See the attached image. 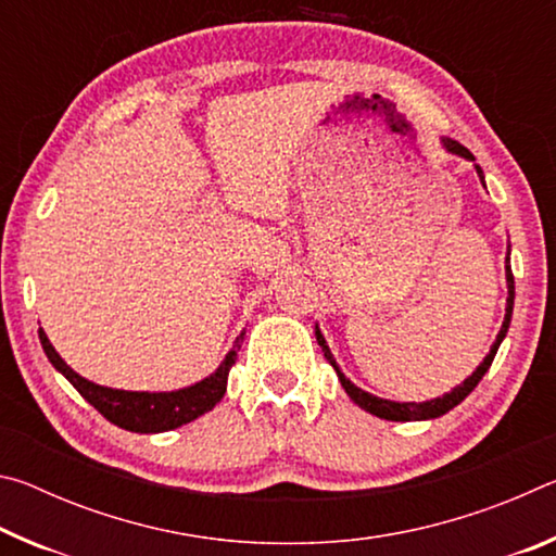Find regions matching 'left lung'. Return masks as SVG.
I'll return each instance as SVG.
<instances>
[{"instance_id": "left-lung-1", "label": "left lung", "mask_w": 556, "mask_h": 556, "mask_svg": "<svg viewBox=\"0 0 556 556\" xmlns=\"http://www.w3.org/2000/svg\"><path fill=\"white\" fill-rule=\"evenodd\" d=\"M444 147L448 149L451 154H458V156H464V159H470V162H476L473 154H470L464 144H458L456 139H444ZM476 172H478V176H481V181H483V172H481V166H478V164H476ZM505 275H507V308H505V321H503L501 333H497L495 343L491 348V353L483 357V363L478 365L476 372L470 375V378H466L464 384H458V388L446 392L444 397H437V400H431V402H419V404L417 402H390V400L375 397V394L365 392L361 388H355V384L345 378V375L341 372V368H338V365H336L333 355H331V351H328V345H326L324 336H321V331H318V328H316V341H318V345H321L326 361L336 368L338 380H341V384L345 388L348 397H351L357 404V407H363L365 412L375 414V417L390 419V421H414V419H434V417H441V414H446L448 409H454L458 402H464L468 394L473 392L476 384L483 380V375L488 372V368H491V363H493V357L497 353V348H501V343H503L507 328H510V316H513V304H515V279H513L510 265H507Z\"/></svg>"}]
</instances>
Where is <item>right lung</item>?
<instances>
[{
    "instance_id": "add662e5",
    "label": "right lung",
    "mask_w": 556,
    "mask_h": 556,
    "mask_svg": "<svg viewBox=\"0 0 556 556\" xmlns=\"http://www.w3.org/2000/svg\"><path fill=\"white\" fill-rule=\"evenodd\" d=\"M39 338L43 345V353L49 355L51 365L59 372L65 375L75 390L80 392V397L90 402L102 417L119 429L137 431V434H156V431H168L188 421L199 419L201 414L211 412L215 404L223 400L225 384H228V372L238 361V348L225 355L220 368L215 370L211 378L191 384L186 390L176 392H125V390H112L100 388V384L80 378L78 372H73L68 365L63 363V357L55 353V348L49 343V338L39 328ZM242 338V336H240ZM238 338V341H240Z\"/></svg>"
}]
</instances>
